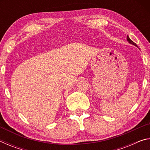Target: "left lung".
I'll list each match as a JSON object with an SVG mask.
<instances>
[{"instance_id":"left-lung-1","label":"left lung","mask_w":150,"mask_h":150,"mask_svg":"<svg viewBox=\"0 0 150 150\" xmlns=\"http://www.w3.org/2000/svg\"><path fill=\"white\" fill-rule=\"evenodd\" d=\"M127 40H128V41L129 42V43H130V44H133V45H136V46H137L138 47V45H137L136 44V43H134L132 40H130V38H129V36L128 35H127Z\"/></svg>"}]
</instances>
